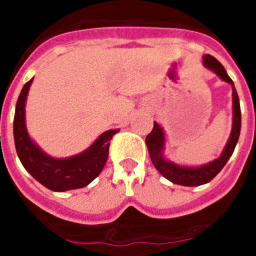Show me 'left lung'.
I'll return each mask as SVG.
<instances>
[{
    "instance_id": "1",
    "label": "left lung",
    "mask_w": 256,
    "mask_h": 256,
    "mask_svg": "<svg viewBox=\"0 0 256 256\" xmlns=\"http://www.w3.org/2000/svg\"><path fill=\"white\" fill-rule=\"evenodd\" d=\"M202 60H204V65L208 69L212 70L216 76H220V79H223L224 82L230 83L232 86V104H234V119L232 120H234V123H232L230 137L222 155L219 156L218 159L212 160V162H208L202 166H198V168L182 166V165L174 164V162L164 159V156H162L165 144L164 132H162V126L156 122H154L152 130L146 137V144H148V154H150L154 166L162 174V177L176 183V184H180V186H201L204 183L210 182L212 178L216 177V174L223 169V166L227 164L230 155L234 154L237 141H238L240 130H241V108H240L238 94H237L232 79L228 76L224 66L214 56L205 55Z\"/></svg>"
}]
</instances>
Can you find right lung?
<instances>
[{
	"label": "right lung",
	"mask_w": 256,
	"mask_h": 256,
	"mask_svg": "<svg viewBox=\"0 0 256 256\" xmlns=\"http://www.w3.org/2000/svg\"><path fill=\"white\" fill-rule=\"evenodd\" d=\"M32 82L33 78L22 87L14 118V140L20 162L32 177L51 191L64 192L86 187L105 166L110 140L118 130L102 133L91 148L68 159H55L46 155L32 141L26 132V101Z\"/></svg>",
	"instance_id": "right-lung-1"
}]
</instances>
